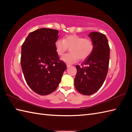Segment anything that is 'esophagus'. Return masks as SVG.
<instances>
[{"label": "esophagus", "instance_id": "34e87169", "mask_svg": "<svg viewBox=\"0 0 132 132\" xmlns=\"http://www.w3.org/2000/svg\"><path fill=\"white\" fill-rule=\"evenodd\" d=\"M66 66H67V67H68V68H70V67L71 66V64H67Z\"/></svg>", "mask_w": 132, "mask_h": 132}]
</instances>
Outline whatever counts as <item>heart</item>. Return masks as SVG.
<instances>
[{
	"label": "heart",
	"instance_id": "heart-1",
	"mask_svg": "<svg viewBox=\"0 0 132 132\" xmlns=\"http://www.w3.org/2000/svg\"><path fill=\"white\" fill-rule=\"evenodd\" d=\"M56 52L62 55L70 48V53L61 57V60L68 64L76 62L78 59L85 60L89 56L94 49L93 42L76 35L66 36L63 40L57 39L55 42Z\"/></svg>",
	"mask_w": 132,
	"mask_h": 132
}]
</instances>
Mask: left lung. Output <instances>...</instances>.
<instances>
[{
	"label": "left lung",
	"instance_id": "obj_1",
	"mask_svg": "<svg viewBox=\"0 0 132 132\" xmlns=\"http://www.w3.org/2000/svg\"><path fill=\"white\" fill-rule=\"evenodd\" d=\"M94 44L91 54L83 64L76 65L77 72L74 79L77 90L85 95H91L97 91L107 75L109 61V46L103 33L92 32L88 35ZM86 65L84 67L83 65Z\"/></svg>",
	"mask_w": 132,
	"mask_h": 132
}]
</instances>
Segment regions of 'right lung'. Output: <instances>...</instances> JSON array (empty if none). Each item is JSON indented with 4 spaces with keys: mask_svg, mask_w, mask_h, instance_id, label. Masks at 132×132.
I'll list each match as a JSON object with an SVG mask.
<instances>
[{
    "mask_svg": "<svg viewBox=\"0 0 132 132\" xmlns=\"http://www.w3.org/2000/svg\"><path fill=\"white\" fill-rule=\"evenodd\" d=\"M58 34L56 29H38L30 32L21 46L20 62L24 78L30 88L40 95L57 89L67 68L55 50Z\"/></svg>",
    "mask_w": 132,
    "mask_h": 132,
    "instance_id": "right-lung-1",
    "label": "right lung"
}]
</instances>
